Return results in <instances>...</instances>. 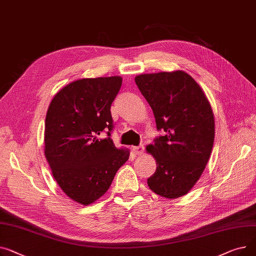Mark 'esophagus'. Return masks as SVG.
Instances as JSON below:
<instances>
[{"mask_svg": "<svg viewBox=\"0 0 256 256\" xmlns=\"http://www.w3.org/2000/svg\"><path fill=\"white\" fill-rule=\"evenodd\" d=\"M144 151V144H140L138 146H133L132 148V152L135 154V155H142Z\"/></svg>", "mask_w": 256, "mask_h": 256, "instance_id": "34e87169", "label": "esophagus"}]
</instances>
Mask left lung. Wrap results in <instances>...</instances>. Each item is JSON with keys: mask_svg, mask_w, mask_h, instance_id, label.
I'll use <instances>...</instances> for the list:
<instances>
[{"mask_svg": "<svg viewBox=\"0 0 256 256\" xmlns=\"http://www.w3.org/2000/svg\"><path fill=\"white\" fill-rule=\"evenodd\" d=\"M135 82L153 110L157 130L163 132L146 146L157 162L148 185L163 198L183 196L198 181L212 152L211 105L184 71L140 74Z\"/></svg>", "mask_w": 256, "mask_h": 256, "instance_id": "left-lung-1", "label": "left lung"}]
</instances>
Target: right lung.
Returning <instances> with one entry per match:
<instances>
[{
	"mask_svg": "<svg viewBox=\"0 0 256 256\" xmlns=\"http://www.w3.org/2000/svg\"><path fill=\"white\" fill-rule=\"evenodd\" d=\"M121 86L120 76L75 80L56 93L46 114L45 157L58 186L84 206L108 190L129 158L110 138V106ZM102 132L107 138L99 140Z\"/></svg>",
	"mask_w": 256,
	"mask_h": 256,
	"instance_id": "obj_1",
	"label": "right lung"
}]
</instances>
